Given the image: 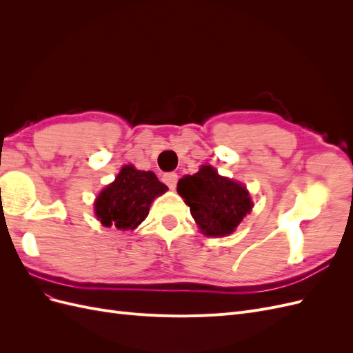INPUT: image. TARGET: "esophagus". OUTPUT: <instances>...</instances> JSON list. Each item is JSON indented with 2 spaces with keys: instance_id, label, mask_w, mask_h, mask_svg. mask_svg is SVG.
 Masks as SVG:
<instances>
[{
  "instance_id": "34e87169",
  "label": "esophagus",
  "mask_w": 353,
  "mask_h": 353,
  "mask_svg": "<svg viewBox=\"0 0 353 353\" xmlns=\"http://www.w3.org/2000/svg\"><path fill=\"white\" fill-rule=\"evenodd\" d=\"M163 183L170 188V190H174L175 187H176V183H178V175L175 174V172H168V174H165L163 175Z\"/></svg>"
}]
</instances>
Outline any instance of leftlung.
<instances>
[{
    "label": "left lung",
    "mask_w": 353,
    "mask_h": 353,
    "mask_svg": "<svg viewBox=\"0 0 353 353\" xmlns=\"http://www.w3.org/2000/svg\"><path fill=\"white\" fill-rule=\"evenodd\" d=\"M178 194L190 206L200 231L209 237H225L250 213L253 201L244 185L221 176L210 165L178 181Z\"/></svg>",
    "instance_id": "1"
}]
</instances>
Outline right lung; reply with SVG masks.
Listing matches in <instances>:
<instances>
[{
  "label": "right lung",
  "instance_id": "add662e5",
  "mask_svg": "<svg viewBox=\"0 0 353 353\" xmlns=\"http://www.w3.org/2000/svg\"><path fill=\"white\" fill-rule=\"evenodd\" d=\"M168 187L152 170H138L125 165L112 184L95 199V216L104 227L134 230L147 218L150 205Z\"/></svg>",
  "mask_w": 353,
  "mask_h": 353
}]
</instances>
